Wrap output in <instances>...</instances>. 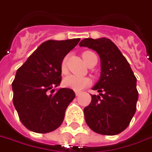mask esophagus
<instances>
[{
    "mask_svg": "<svg viewBox=\"0 0 152 152\" xmlns=\"http://www.w3.org/2000/svg\"><path fill=\"white\" fill-rule=\"evenodd\" d=\"M75 94H76V96H79L81 94L80 91H75Z\"/></svg>",
    "mask_w": 152,
    "mask_h": 152,
    "instance_id": "1",
    "label": "esophagus"
}]
</instances>
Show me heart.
<instances>
[{
	"label": "heart",
	"mask_w": 152,
	"mask_h": 152,
	"mask_svg": "<svg viewBox=\"0 0 152 152\" xmlns=\"http://www.w3.org/2000/svg\"><path fill=\"white\" fill-rule=\"evenodd\" d=\"M94 55L95 53L91 51H85L83 53V58L86 64L88 63V61L91 60V58ZM66 61L67 58H64L61 62V71L62 74L67 73ZM62 84L66 88L71 89L75 91H80L91 85V80L88 77H79L76 75H70L64 78Z\"/></svg>",
	"instance_id": "1"
}]
</instances>
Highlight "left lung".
Here are the masks:
<instances>
[{
	"label": "left lung",
	"instance_id": "obj_1",
	"mask_svg": "<svg viewBox=\"0 0 152 152\" xmlns=\"http://www.w3.org/2000/svg\"><path fill=\"white\" fill-rule=\"evenodd\" d=\"M79 45L95 50L101 60V76L93 87L99 94H91V103L84 108L86 123L99 134H119L128 126L136 110V77L110 39L86 38Z\"/></svg>",
	"mask_w": 152,
	"mask_h": 152
}]
</instances>
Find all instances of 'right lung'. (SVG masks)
Returning a JSON list of instances; mask_svg holds the SVG:
<instances>
[{
	"instance_id": "add662e5",
	"label": "right lung",
	"mask_w": 152,
	"mask_h": 152,
	"mask_svg": "<svg viewBox=\"0 0 152 152\" xmlns=\"http://www.w3.org/2000/svg\"><path fill=\"white\" fill-rule=\"evenodd\" d=\"M80 39L43 42L17 70L12 83V102L20 122L29 131L45 134L61 126L73 90L53 87L61 81V62ZM50 94H49V91Z\"/></svg>"
}]
</instances>
